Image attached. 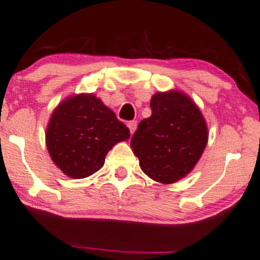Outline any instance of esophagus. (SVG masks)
<instances>
[{"label": "esophagus", "mask_w": 260, "mask_h": 260, "mask_svg": "<svg viewBox=\"0 0 260 260\" xmlns=\"http://www.w3.org/2000/svg\"><path fill=\"white\" fill-rule=\"evenodd\" d=\"M136 126H138V121L133 120V121L127 122V127H129V130H130L131 134H134V131L136 130Z\"/></svg>", "instance_id": "34e87169"}]
</instances>
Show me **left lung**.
<instances>
[{
  "label": "left lung",
  "instance_id": "obj_1",
  "mask_svg": "<svg viewBox=\"0 0 260 260\" xmlns=\"http://www.w3.org/2000/svg\"><path fill=\"white\" fill-rule=\"evenodd\" d=\"M152 114L140 121L131 148L142 172L162 184L184 178L208 144V127L199 108L184 93L169 91L151 98Z\"/></svg>",
  "mask_w": 260,
  "mask_h": 260
}]
</instances>
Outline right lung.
<instances>
[{
  "label": "right lung",
  "mask_w": 260,
  "mask_h": 260,
  "mask_svg": "<svg viewBox=\"0 0 260 260\" xmlns=\"http://www.w3.org/2000/svg\"><path fill=\"white\" fill-rule=\"evenodd\" d=\"M129 138L126 125L101 99L78 94L54 110L46 129V147L66 176L81 179L99 171L113 146Z\"/></svg>",
  "instance_id": "add662e5"
}]
</instances>
